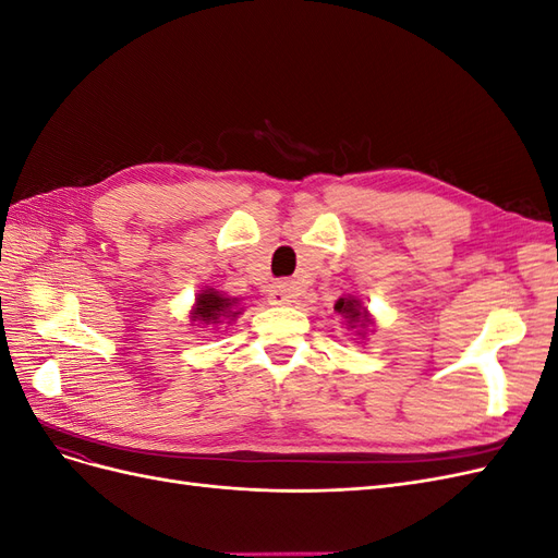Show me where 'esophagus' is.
Instances as JSON below:
<instances>
[{
	"label": "esophagus",
	"instance_id": "34e87169",
	"mask_svg": "<svg viewBox=\"0 0 558 558\" xmlns=\"http://www.w3.org/2000/svg\"><path fill=\"white\" fill-rule=\"evenodd\" d=\"M293 298H295V291L289 281H275L267 291L269 305H291Z\"/></svg>",
	"mask_w": 558,
	"mask_h": 558
}]
</instances>
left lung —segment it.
Returning a JSON list of instances; mask_svg holds the SVG:
<instances>
[{"label":"left lung","mask_w":558,"mask_h":558,"mask_svg":"<svg viewBox=\"0 0 558 558\" xmlns=\"http://www.w3.org/2000/svg\"><path fill=\"white\" fill-rule=\"evenodd\" d=\"M335 312L342 316L344 326L353 330L356 340H365L367 332H375V318L367 312L365 302L356 295H342L335 302Z\"/></svg>","instance_id":"obj_1"}]
</instances>
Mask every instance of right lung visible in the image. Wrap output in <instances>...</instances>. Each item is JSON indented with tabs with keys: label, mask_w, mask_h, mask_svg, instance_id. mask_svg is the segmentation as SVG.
I'll return each instance as SVG.
<instances>
[{
	"label": "right lung",
	"mask_w": 558,
	"mask_h": 558,
	"mask_svg": "<svg viewBox=\"0 0 558 558\" xmlns=\"http://www.w3.org/2000/svg\"><path fill=\"white\" fill-rule=\"evenodd\" d=\"M244 312V307L240 305V298H230L223 291H216L211 286L202 289L195 295L193 310H191V324L195 326H230L234 318Z\"/></svg>",
	"instance_id": "1"
}]
</instances>
